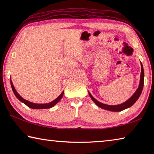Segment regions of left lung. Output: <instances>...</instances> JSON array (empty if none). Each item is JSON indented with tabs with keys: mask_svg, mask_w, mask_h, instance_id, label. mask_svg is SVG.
<instances>
[{
	"mask_svg": "<svg viewBox=\"0 0 154 154\" xmlns=\"http://www.w3.org/2000/svg\"><path fill=\"white\" fill-rule=\"evenodd\" d=\"M143 78H144V72H143L142 63H141V74H140V84H139L138 88L134 94L128 100H127L126 102H124L122 104H118V105H108V104H103L94 99V98L92 96V94H91L89 92V94L90 97L91 98V99L93 100V102L95 103L98 106L101 108V109L112 111V112H119V111H122L124 109H128V108L132 106L133 104L136 102V100L138 99L140 94L142 93V91L143 87Z\"/></svg>",
	"mask_w": 154,
	"mask_h": 154,
	"instance_id": "8db88e82",
	"label": "left lung"
}]
</instances>
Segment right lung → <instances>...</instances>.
<instances>
[{
	"mask_svg": "<svg viewBox=\"0 0 154 154\" xmlns=\"http://www.w3.org/2000/svg\"><path fill=\"white\" fill-rule=\"evenodd\" d=\"M11 85L12 89L13 91V93H14L16 98H17V99L19 100H20L22 103H24L26 105L28 106L29 108H31V109H50V108L53 107L54 106H55V104H56L59 102V101H60L61 99V98L63 97V92H62L60 94V95L57 98V99H55L54 100L52 101V102H50V103H45V104L33 103H32V102H30V101L24 99L20 95V94L17 93V91H16L15 88H14V85H13V84H12V82L11 80Z\"/></svg>",
	"mask_w": 154,
	"mask_h": 154,
	"instance_id": "right-lung-1",
	"label": "right lung"
}]
</instances>
